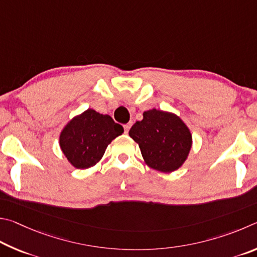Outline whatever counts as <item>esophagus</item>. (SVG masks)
<instances>
[{
	"mask_svg": "<svg viewBox=\"0 0 257 257\" xmlns=\"http://www.w3.org/2000/svg\"><path fill=\"white\" fill-rule=\"evenodd\" d=\"M132 121H130V123H127V124H125L124 125V130H125V133H128V131H130V128H131V126H132Z\"/></svg>",
	"mask_w": 257,
	"mask_h": 257,
	"instance_id": "34e87169",
	"label": "esophagus"
}]
</instances>
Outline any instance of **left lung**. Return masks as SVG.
I'll use <instances>...</instances> for the list:
<instances>
[{
  "label": "left lung",
  "mask_w": 257,
  "mask_h": 257,
  "mask_svg": "<svg viewBox=\"0 0 257 257\" xmlns=\"http://www.w3.org/2000/svg\"><path fill=\"white\" fill-rule=\"evenodd\" d=\"M130 137L140 147L146 163L163 173L177 170L192 147L190 130L172 112L151 109L143 112L130 130Z\"/></svg>",
  "instance_id": "obj_1"
}]
</instances>
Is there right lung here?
<instances>
[{"label":"right lung","instance_id":"right-lung-1","mask_svg":"<svg viewBox=\"0 0 257 257\" xmlns=\"http://www.w3.org/2000/svg\"><path fill=\"white\" fill-rule=\"evenodd\" d=\"M124 132L109 115L87 109L74 117L60 137V146L67 160L75 168L85 169L96 165L107 146Z\"/></svg>","mask_w":257,"mask_h":257}]
</instances>
